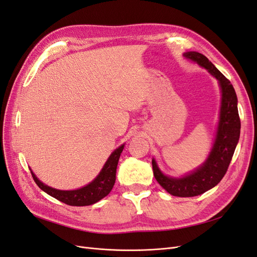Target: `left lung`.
Returning a JSON list of instances; mask_svg holds the SVG:
<instances>
[{"instance_id":"1","label":"left lung","mask_w":257,"mask_h":257,"mask_svg":"<svg viewBox=\"0 0 257 257\" xmlns=\"http://www.w3.org/2000/svg\"><path fill=\"white\" fill-rule=\"evenodd\" d=\"M183 56L207 71L217 79L222 92L220 120L215 141L208 159L203 165L182 178L165 176L152 160L153 175L163 189L178 197H193L214 188L226 174L240 136V118L237 95L230 81L210 62L204 54L196 51L185 52Z\"/></svg>"}]
</instances>
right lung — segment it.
I'll list each match as a JSON object with an SVG mask.
<instances>
[{
  "label": "right lung",
  "mask_w": 257,
  "mask_h": 257,
  "mask_svg": "<svg viewBox=\"0 0 257 257\" xmlns=\"http://www.w3.org/2000/svg\"><path fill=\"white\" fill-rule=\"evenodd\" d=\"M123 148L124 145L120 146L118 149H115L111 153L110 157L108 158L107 162L105 163L104 167L94 180L78 190L61 191L50 188V186L46 185L42 181L38 180L32 170H31V174H32V177L35 183L38 185V188L42 189L45 193H47L48 195L62 201V203L77 207L93 205L107 196L112 190L115 182L116 166H118V162L123 151Z\"/></svg>",
  "instance_id": "right-lung-1"
}]
</instances>
